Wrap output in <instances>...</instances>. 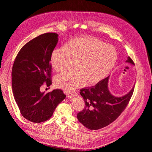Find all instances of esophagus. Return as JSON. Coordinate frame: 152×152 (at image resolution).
<instances>
[{
    "label": "esophagus",
    "instance_id": "1",
    "mask_svg": "<svg viewBox=\"0 0 152 152\" xmlns=\"http://www.w3.org/2000/svg\"><path fill=\"white\" fill-rule=\"evenodd\" d=\"M77 93H74V94H68L67 95V97L68 98V99H71V98H72L75 95H77Z\"/></svg>",
    "mask_w": 152,
    "mask_h": 152
}]
</instances>
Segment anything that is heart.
Listing matches in <instances>:
<instances>
[{
	"mask_svg": "<svg viewBox=\"0 0 152 152\" xmlns=\"http://www.w3.org/2000/svg\"><path fill=\"white\" fill-rule=\"evenodd\" d=\"M72 58L76 61L75 71L58 75L56 85L67 93L74 91L86 83L94 85L102 81L113 69L117 52L112 45L91 37H77L65 47L53 50L51 64L57 72L65 70Z\"/></svg>",
	"mask_w": 152,
	"mask_h": 152,
	"instance_id": "heart-1",
	"label": "heart"
}]
</instances>
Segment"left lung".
Here are the masks:
<instances>
[{
    "mask_svg": "<svg viewBox=\"0 0 152 152\" xmlns=\"http://www.w3.org/2000/svg\"><path fill=\"white\" fill-rule=\"evenodd\" d=\"M126 62L134 65L128 57ZM109 76L94 86L80 90V94L85 103L84 109L77 114L80 122L91 130H97L109 125L118 117L128 105L134 88L122 96H115L109 90Z\"/></svg>",
    "mask_w": 152,
    "mask_h": 152,
    "instance_id": "1",
    "label": "left lung"
}]
</instances>
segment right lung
<instances>
[{
  "instance_id": "right-lung-1",
  "label": "right lung",
  "mask_w": 152,
  "mask_h": 152,
  "mask_svg": "<svg viewBox=\"0 0 152 152\" xmlns=\"http://www.w3.org/2000/svg\"><path fill=\"white\" fill-rule=\"evenodd\" d=\"M58 34L47 33L33 38L19 50L12 69V88L22 115L35 123L46 121L66 98L61 89L45 94L44 84L52 85L51 55Z\"/></svg>"
}]
</instances>
